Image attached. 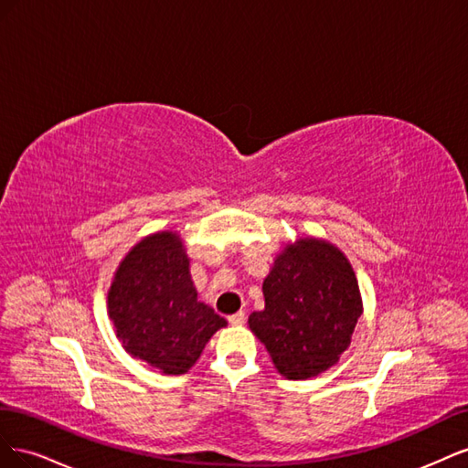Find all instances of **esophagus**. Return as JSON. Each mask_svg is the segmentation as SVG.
I'll return each instance as SVG.
<instances>
[{
    "mask_svg": "<svg viewBox=\"0 0 468 468\" xmlns=\"http://www.w3.org/2000/svg\"><path fill=\"white\" fill-rule=\"evenodd\" d=\"M229 322H230L232 325H242V324L246 322V314H244V313H236V314H232V316L229 318Z\"/></svg>",
    "mask_w": 468,
    "mask_h": 468,
    "instance_id": "1",
    "label": "esophagus"
}]
</instances>
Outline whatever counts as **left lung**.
Returning a JSON list of instances; mask_svg holds the SVG:
<instances>
[{"instance_id":"1","label":"left lung","mask_w":468,"mask_h":468,"mask_svg":"<svg viewBox=\"0 0 468 468\" xmlns=\"http://www.w3.org/2000/svg\"><path fill=\"white\" fill-rule=\"evenodd\" d=\"M265 308L250 328L277 371L292 380L337 363L363 313L356 273L335 246L306 238L279 253L263 281Z\"/></svg>"}]
</instances>
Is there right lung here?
I'll list each match as a JSON object with an SVG mask.
<instances>
[{
	"label": "right lung",
	"instance_id": "obj_1",
	"mask_svg": "<svg viewBox=\"0 0 468 468\" xmlns=\"http://www.w3.org/2000/svg\"><path fill=\"white\" fill-rule=\"evenodd\" d=\"M109 316L131 356L165 375L187 373L226 320L197 301L189 260L176 232L136 244L109 291Z\"/></svg>",
	"mask_w": 468,
	"mask_h": 468
}]
</instances>
